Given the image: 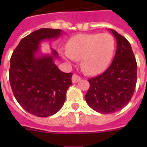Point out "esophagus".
I'll return each instance as SVG.
<instances>
[{
    "instance_id": "1",
    "label": "esophagus",
    "mask_w": 147,
    "mask_h": 147,
    "mask_svg": "<svg viewBox=\"0 0 147 147\" xmlns=\"http://www.w3.org/2000/svg\"><path fill=\"white\" fill-rule=\"evenodd\" d=\"M81 80V77L78 75H76V74H74L73 76H72V78H71V81H72V83H76L79 82Z\"/></svg>"
}]
</instances>
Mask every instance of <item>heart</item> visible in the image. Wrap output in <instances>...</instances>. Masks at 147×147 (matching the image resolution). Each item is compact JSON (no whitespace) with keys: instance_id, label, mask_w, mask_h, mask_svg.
<instances>
[{"instance_id":"obj_1","label":"heart","mask_w":147,"mask_h":147,"mask_svg":"<svg viewBox=\"0 0 147 147\" xmlns=\"http://www.w3.org/2000/svg\"><path fill=\"white\" fill-rule=\"evenodd\" d=\"M114 51V40L107 33L78 34L67 43L62 53L68 61L80 60L81 67L88 75L100 73L107 67Z\"/></svg>"}]
</instances>
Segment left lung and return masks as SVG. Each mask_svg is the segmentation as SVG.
Here are the masks:
<instances>
[{
    "mask_svg": "<svg viewBox=\"0 0 147 147\" xmlns=\"http://www.w3.org/2000/svg\"><path fill=\"white\" fill-rule=\"evenodd\" d=\"M117 50L111 64L100 76L89 78L85 94L88 105L100 114H111L127 105L137 84V64L128 40L111 29Z\"/></svg>",
    "mask_w": 147,
    "mask_h": 147,
    "instance_id": "8db88e82",
    "label": "left lung"
}]
</instances>
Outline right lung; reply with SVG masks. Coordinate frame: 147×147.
I'll return each instance as SVG.
<instances>
[{
  "label": "right lung",
  "mask_w": 147,
  "mask_h": 147,
  "mask_svg": "<svg viewBox=\"0 0 147 147\" xmlns=\"http://www.w3.org/2000/svg\"><path fill=\"white\" fill-rule=\"evenodd\" d=\"M61 30L42 28L23 38L10 58L9 79L16 100L30 114L47 117L63 106L72 73L60 71L54 63L58 53L36 56L40 43L56 39Z\"/></svg>",
  "instance_id": "obj_1"
}]
</instances>
